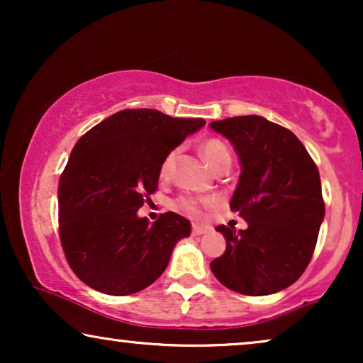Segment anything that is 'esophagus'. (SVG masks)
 <instances>
[{
	"label": "esophagus",
	"instance_id": "1",
	"mask_svg": "<svg viewBox=\"0 0 363 363\" xmlns=\"http://www.w3.org/2000/svg\"><path fill=\"white\" fill-rule=\"evenodd\" d=\"M211 228L206 226V225H193L191 226V233L195 236H200V235H206V233H210Z\"/></svg>",
	"mask_w": 363,
	"mask_h": 363
}]
</instances>
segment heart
Listing matches in <instances>:
<instances>
[{
  "label": "heart",
  "instance_id": "heart-1",
  "mask_svg": "<svg viewBox=\"0 0 363 363\" xmlns=\"http://www.w3.org/2000/svg\"><path fill=\"white\" fill-rule=\"evenodd\" d=\"M201 153H203V157H205V160L210 163L213 168H216L220 163H223L225 160L231 162L230 150H228V147L225 145V143H223L221 140H218V138H210V140L203 142ZM175 157H177L175 148L163 157V160L160 163V177L162 178H167L168 175H170L172 165H173V162H175ZM215 203H216L215 198H210V196H205V198L182 196V198H178L175 205L178 210L185 211V213H188V215H200L203 210L211 208Z\"/></svg>",
  "mask_w": 363,
  "mask_h": 363
}]
</instances>
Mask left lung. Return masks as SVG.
<instances>
[{
    "mask_svg": "<svg viewBox=\"0 0 363 363\" xmlns=\"http://www.w3.org/2000/svg\"><path fill=\"white\" fill-rule=\"evenodd\" d=\"M210 127L240 155V183L230 208L247 221L240 231L216 228L226 251L210 267L228 289L274 294L294 284L314 255L325 213L319 170L289 128L264 117H230Z\"/></svg>",
    "mask_w": 363,
    "mask_h": 363,
    "instance_id": "8db88e82",
    "label": "left lung"
}]
</instances>
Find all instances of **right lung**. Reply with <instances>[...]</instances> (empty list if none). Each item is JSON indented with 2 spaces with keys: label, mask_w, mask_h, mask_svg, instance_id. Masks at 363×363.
Returning a JSON list of instances; mask_svg holds the SVG:
<instances>
[{
  "label": "right lung",
  "mask_w": 363,
  "mask_h": 363,
  "mask_svg": "<svg viewBox=\"0 0 363 363\" xmlns=\"http://www.w3.org/2000/svg\"><path fill=\"white\" fill-rule=\"evenodd\" d=\"M205 123L125 108L79 138L59 180V240L84 284L128 296L162 276L190 221L168 211L150 225L137 211L157 191L163 157Z\"/></svg>",
  "instance_id": "1"
}]
</instances>
